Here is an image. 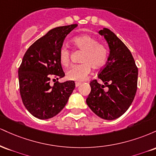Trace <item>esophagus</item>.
<instances>
[{"mask_svg": "<svg viewBox=\"0 0 156 156\" xmlns=\"http://www.w3.org/2000/svg\"><path fill=\"white\" fill-rule=\"evenodd\" d=\"M80 85V83H79V82H76V87H79Z\"/></svg>", "mask_w": 156, "mask_h": 156, "instance_id": "1", "label": "esophagus"}]
</instances>
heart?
<instances>
[{
  "label": "heart",
  "instance_id": "1",
  "mask_svg": "<svg viewBox=\"0 0 156 156\" xmlns=\"http://www.w3.org/2000/svg\"><path fill=\"white\" fill-rule=\"evenodd\" d=\"M72 43L75 49L81 51L80 62L82 64L73 65L67 72V78L74 81L85 80L91 71V67L98 69L105 65L108 59V50L104 44L98 43V40L89 35L74 37ZM61 64L67 67L70 62V51L66 47L61 48L58 52Z\"/></svg>",
  "mask_w": 156,
  "mask_h": 156
}]
</instances>
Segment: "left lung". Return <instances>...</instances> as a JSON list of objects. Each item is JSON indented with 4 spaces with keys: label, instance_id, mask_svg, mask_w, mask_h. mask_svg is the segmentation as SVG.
Here are the masks:
<instances>
[{
    "label": "left lung",
    "instance_id": "1",
    "mask_svg": "<svg viewBox=\"0 0 156 156\" xmlns=\"http://www.w3.org/2000/svg\"><path fill=\"white\" fill-rule=\"evenodd\" d=\"M98 33L103 36L110 49L108 62L90 82L87 103L96 115L113 120L121 117L131 105L137 90L138 68L131 53L115 34L108 28Z\"/></svg>",
    "mask_w": 156,
    "mask_h": 156
}]
</instances>
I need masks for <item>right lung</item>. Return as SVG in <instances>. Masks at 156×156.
<instances>
[{
    "mask_svg": "<svg viewBox=\"0 0 156 156\" xmlns=\"http://www.w3.org/2000/svg\"><path fill=\"white\" fill-rule=\"evenodd\" d=\"M78 25L53 28L27 50L18 69L20 93L23 104L34 117L47 119L55 117L67 104L76 84L73 80L55 82L64 73L58 52L68 34ZM55 79H53L55 80Z\"/></svg>",
    "mask_w": 156,
    "mask_h": 156,
    "instance_id": "right-lung-1",
    "label": "right lung"
}]
</instances>
